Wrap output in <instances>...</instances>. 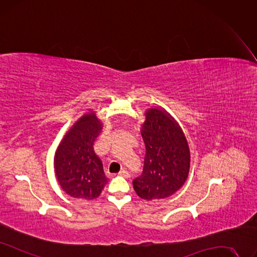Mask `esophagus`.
Returning a JSON list of instances; mask_svg holds the SVG:
<instances>
[{"mask_svg":"<svg viewBox=\"0 0 257 257\" xmlns=\"http://www.w3.org/2000/svg\"><path fill=\"white\" fill-rule=\"evenodd\" d=\"M117 175H118V176H121V177H123V178H128V177H129L128 172H127V170H125V169L120 170V172H119Z\"/></svg>","mask_w":257,"mask_h":257,"instance_id":"esophagus-1","label":"esophagus"}]
</instances>
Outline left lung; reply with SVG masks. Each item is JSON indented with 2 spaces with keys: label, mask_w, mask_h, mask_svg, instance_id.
<instances>
[{
  "label": "left lung",
  "mask_w": 257,
  "mask_h": 257,
  "mask_svg": "<svg viewBox=\"0 0 257 257\" xmlns=\"http://www.w3.org/2000/svg\"><path fill=\"white\" fill-rule=\"evenodd\" d=\"M142 138L145 143L143 173L132 183L138 196L153 200L172 196L189 170V150L181 129L159 109L145 114Z\"/></svg>",
  "instance_id": "obj_1"
}]
</instances>
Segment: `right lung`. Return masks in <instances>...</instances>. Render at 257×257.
Segmentation results:
<instances>
[{
	"label": "right lung",
	"instance_id": "right-lung-1",
	"mask_svg": "<svg viewBox=\"0 0 257 257\" xmlns=\"http://www.w3.org/2000/svg\"><path fill=\"white\" fill-rule=\"evenodd\" d=\"M100 130L96 115L89 113L79 118L57 148L56 176L61 188L73 198H97L107 183L101 161L93 150Z\"/></svg>",
	"mask_w": 257,
	"mask_h": 257
}]
</instances>
